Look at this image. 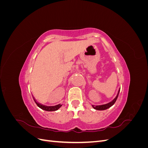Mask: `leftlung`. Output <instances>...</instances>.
I'll return each instance as SVG.
<instances>
[{"instance_id":"1","label":"left lung","mask_w":148,"mask_h":148,"mask_svg":"<svg viewBox=\"0 0 148 148\" xmlns=\"http://www.w3.org/2000/svg\"><path fill=\"white\" fill-rule=\"evenodd\" d=\"M120 89H119V91H118V92H117V96H116V97L114 98V99L112 101H110V102H109V103H107V104H104V105H101V106H94V105H92V106L93 108L95 109H96V110H106V109H107L109 108V107H110L111 106H112L114 104V103L115 102L116 100H117V99L118 96H119V92H120Z\"/></svg>"}]
</instances>
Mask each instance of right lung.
<instances>
[{
  "instance_id": "right-lung-1",
  "label": "right lung",
  "mask_w": 148,
  "mask_h": 148,
  "mask_svg": "<svg viewBox=\"0 0 148 148\" xmlns=\"http://www.w3.org/2000/svg\"><path fill=\"white\" fill-rule=\"evenodd\" d=\"M33 97V99H34L36 104V105L39 107V108H41V109L44 110H46V111H55V110H57L59 109L60 107L62 106L61 104H58V105H56V106H47L40 104V103L36 101V99H34V97Z\"/></svg>"
}]
</instances>
